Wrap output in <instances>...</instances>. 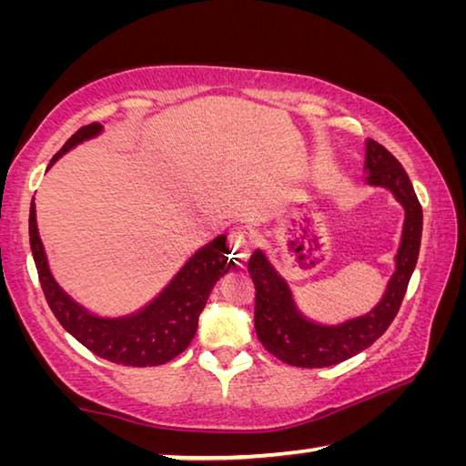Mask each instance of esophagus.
Wrapping results in <instances>:
<instances>
[{"label": "esophagus", "mask_w": 466, "mask_h": 466, "mask_svg": "<svg viewBox=\"0 0 466 466\" xmlns=\"http://www.w3.org/2000/svg\"><path fill=\"white\" fill-rule=\"evenodd\" d=\"M230 244V257L236 265H244L250 257V240L242 232H230L228 236Z\"/></svg>", "instance_id": "obj_1"}]
</instances>
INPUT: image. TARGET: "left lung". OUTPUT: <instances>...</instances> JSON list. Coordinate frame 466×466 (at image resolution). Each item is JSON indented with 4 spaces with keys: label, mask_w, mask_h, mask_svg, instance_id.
Here are the masks:
<instances>
[{
    "label": "left lung",
    "mask_w": 466,
    "mask_h": 466,
    "mask_svg": "<svg viewBox=\"0 0 466 466\" xmlns=\"http://www.w3.org/2000/svg\"><path fill=\"white\" fill-rule=\"evenodd\" d=\"M368 183L386 187L405 208L403 238L397 252V271L389 281L386 294L374 310L360 319H351L337 327H322L306 320L298 312L288 283L279 278L261 250L248 261V273L255 283V329L258 341L267 351L289 366L327 368L358 356L368 350L390 322L403 304L417 257H420L423 214L405 168L389 149L368 139L366 144Z\"/></svg>",
    "instance_id": "left-lung-1"
}]
</instances>
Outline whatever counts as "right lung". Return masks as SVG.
Returning a JSON list of instances; mask_svg holds the SVG:
<instances>
[{"label":"right lung","mask_w":466,"mask_h":466,"mask_svg":"<svg viewBox=\"0 0 466 466\" xmlns=\"http://www.w3.org/2000/svg\"><path fill=\"white\" fill-rule=\"evenodd\" d=\"M100 131L102 127L98 123L77 129L66 141V146L53 156L49 168L67 149L84 139L98 136ZM28 234L43 294L61 327L98 358L133 368L162 366L187 350L197 333L199 314L205 309L211 288L234 265L232 258L226 257L228 247L226 236L222 234L205 244L201 250H197L177 273V278L168 283L167 289L144 310L125 319H98L84 310L80 304H76L53 279L41 236H38L35 201L30 205Z\"/></svg>","instance_id":"right-lung-1"}]
</instances>
